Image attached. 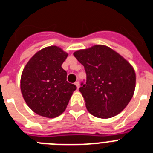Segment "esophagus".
<instances>
[{
    "mask_svg": "<svg viewBox=\"0 0 153 153\" xmlns=\"http://www.w3.org/2000/svg\"><path fill=\"white\" fill-rule=\"evenodd\" d=\"M74 85L77 86V89L79 88V86H80V84H79V82H75V83H74Z\"/></svg>",
    "mask_w": 153,
    "mask_h": 153,
    "instance_id": "esophagus-1",
    "label": "esophagus"
}]
</instances>
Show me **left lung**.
<instances>
[{
  "mask_svg": "<svg viewBox=\"0 0 153 153\" xmlns=\"http://www.w3.org/2000/svg\"><path fill=\"white\" fill-rule=\"evenodd\" d=\"M74 56L86 71V82L79 91L89 113L99 118L120 114L135 91L136 74L130 63L105 45L79 50Z\"/></svg>",
  "mask_w": 153,
  "mask_h": 153,
  "instance_id": "8db88e82",
  "label": "left lung"
}]
</instances>
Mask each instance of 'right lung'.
I'll return each mask as SVG.
<instances>
[{
	"instance_id": "1",
	"label": "right lung",
	"mask_w": 153,
	"mask_h": 153,
	"mask_svg": "<svg viewBox=\"0 0 153 153\" xmlns=\"http://www.w3.org/2000/svg\"><path fill=\"white\" fill-rule=\"evenodd\" d=\"M67 55L59 47H47L36 53L24 68L20 79L23 98L40 116H59L76 90L75 85L67 81V71L62 68Z\"/></svg>"
}]
</instances>
